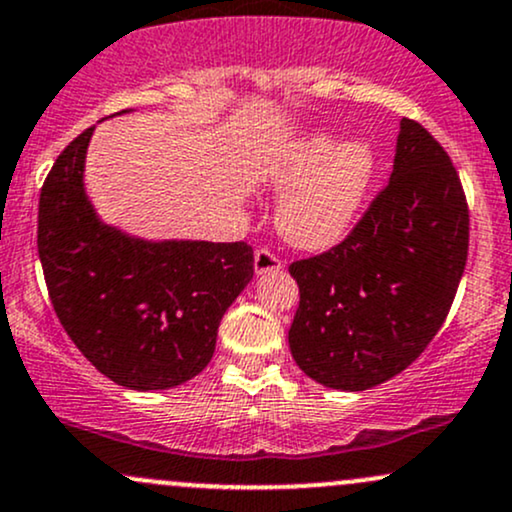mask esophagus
Returning <instances> with one entry per match:
<instances>
[{"mask_svg":"<svg viewBox=\"0 0 512 512\" xmlns=\"http://www.w3.org/2000/svg\"><path fill=\"white\" fill-rule=\"evenodd\" d=\"M284 267V262L279 260L274 250L269 248H260L255 252V272L257 274H267V272H279Z\"/></svg>","mask_w":512,"mask_h":512,"instance_id":"obj_1","label":"esophagus"}]
</instances>
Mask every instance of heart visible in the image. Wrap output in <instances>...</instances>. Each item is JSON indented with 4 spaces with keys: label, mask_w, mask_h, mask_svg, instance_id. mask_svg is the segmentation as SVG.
<instances>
[{
    "label": "heart",
    "mask_w": 512,
    "mask_h": 512,
    "mask_svg": "<svg viewBox=\"0 0 512 512\" xmlns=\"http://www.w3.org/2000/svg\"><path fill=\"white\" fill-rule=\"evenodd\" d=\"M378 158L366 139L339 144L330 132L298 134L264 161L262 182L281 197L276 226L291 245L327 250L337 245L356 221Z\"/></svg>",
    "instance_id": "heart-1"
}]
</instances>
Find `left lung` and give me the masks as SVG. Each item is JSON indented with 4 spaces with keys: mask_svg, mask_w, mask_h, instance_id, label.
I'll use <instances>...</instances> for the list:
<instances>
[{
    "mask_svg": "<svg viewBox=\"0 0 512 512\" xmlns=\"http://www.w3.org/2000/svg\"><path fill=\"white\" fill-rule=\"evenodd\" d=\"M469 209L448 151L399 122L390 182L342 243L289 267L301 303L289 330L298 368L334 390L395 378L431 344L460 286Z\"/></svg>",
    "mask_w": 512,
    "mask_h": 512,
    "instance_id": "1",
    "label": "left lung"
}]
</instances>
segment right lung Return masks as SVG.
I'll use <instances>...</instances> for the list:
<instances>
[{"mask_svg":"<svg viewBox=\"0 0 512 512\" xmlns=\"http://www.w3.org/2000/svg\"><path fill=\"white\" fill-rule=\"evenodd\" d=\"M91 134L88 127L57 156L40 190L38 255L52 308L105 378L168 390L207 368L255 255L248 243H151L105 226L84 190Z\"/></svg>","mask_w":512,"mask_h":512,"instance_id":"obj_1","label":"right lung"}]
</instances>
